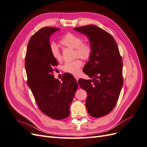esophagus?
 Here are the masks:
<instances>
[{
  "instance_id": "esophagus-1",
  "label": "esophagus",
  "mask_w": 147,
  "mask_h": 147,
  "mask_svg": "<svg viewBox=\"0 0 147 147\" xmlns=\"http://www.w3.org/2000/svg\"><path fill=\"white\" fill-rule=\"evenodd\" d=\"M74 77L75 78V79H76V80H77V82H78V80H79V77H78V76H76V75H75V76H74Z\"/></svg>"
}]
</instances>
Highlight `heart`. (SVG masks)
Listing matches in <instances>:
<instances>
[{
  "label": "heart",
  "mask_w": 147,
  "mask_h": 147,
  "mask_svg": "<svg viewBox=\"0 0 147 147\" xmlns=\"http://www.w3.org/2000/svg\"><path fill=\"white\" fill-rule=\"evenodd\" d=\"M60 43L62 45L72 48H75V54L83 59H88L90 56L92 48L90 43H83L82 37L78 35L68 32L61 38ZM50 50L52 57L56 61L60 62L63 59L59 47L56 43H52L50 46ZM82 65V61L80 59L66 61L63 65L65 72L74 75L78 74Z\"/></svg>",
  "instance_id": "heart-1"
}]
</instances>
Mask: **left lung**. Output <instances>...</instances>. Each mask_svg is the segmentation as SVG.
Here are the masks:
<instances>
[{"instance_id":"left-lung-1","label":"left lung","mask_w":147,"mask_h":147,"mask_svg":"<svg viewBox=\"0 0 147 147\" xmlns=\"http://www.w3.org/2000/svg\"><path fill=\"white\" fill-rule=\"evenodd\" d=\"M85 34L92 48L83 72L92 80L80 79L78 84L87 93L86 107L93 117L109 114L116 105L123 84V61L113 37L96 25L74 28Z\"/></svg>"}]
</instances>
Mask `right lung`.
I'll use <instances>...</instances> for the list:
<instances>
[{"instance_id": "add662e5", "label": "right lung", "mask_w": 147, "mask_h": 147, "mask_svg": "<svg viewBox=\"0 0 147 147\" xmlns=\"http://www.w3.org/2000/svg\"><path fill=\"white\" fill-rule=\"evenodd\" d=\"M59 28L45 27L38 30L29 40L25 57L28 84L42 112L55 119L70 115V105L78 85L70 74H64L62 82L53 74L58 63L50 50V37Z\"/></svg>"}]
</instances>
